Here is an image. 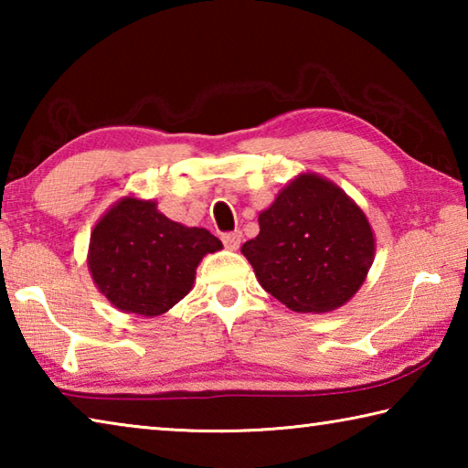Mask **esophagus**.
I'll use <instances>...</instances> for the list:
<instances>
[{"label": "esophagus", "instance_id": "esophagus-1", "mask_svg": "<svg viewBox=\"0 0 468 468\" xmlns=\"http://www.w3.org/2000/svg\"><path fill=\"white\" fill-rule=\"evenodd\" d=\"M241 231H231V233H225L223 235V243L227 245L229 250H237L239 248V243H241Z\"/></svg>", "mask_w": 468, "mask_h": 468}]
</instances>
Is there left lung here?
<instances>
[{"instance_id":"1","label":"left lung","mask_w":468,"mask_h":468,"mask_svg":"<svg viewBox=\"0 0 468 468\" xmlns=\"http://www.w3.org/2000/svg\"><path fill=\"white\" fill-rule=\"evenodd\" d=\"M245 241L258 282L297 314L345 305L366 281L376 256L367 217L336 184L301 173L258 217Z\"/></svg>"}]
</instances>
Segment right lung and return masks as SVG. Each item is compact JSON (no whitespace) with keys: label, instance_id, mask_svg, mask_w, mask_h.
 Returning <instances> with one entry per match:
<instances>
[{"label":"right lung","instance_id":"right-lung-1","mask_svg":"<svg viewBox=\"0 0 468 468\" xmlns=\"http://www.w3.org/2000/svg\"><path fill=\"white\" fill-rule=\"evenodd\" d=\"M218 250L223 243L206 229L176 223L154 200L125 196L92 229L89 271L111 305L154 318L192 291L197 264Z\"/></svg>","mask_w":468,"mask_h":468}]
</instances>
